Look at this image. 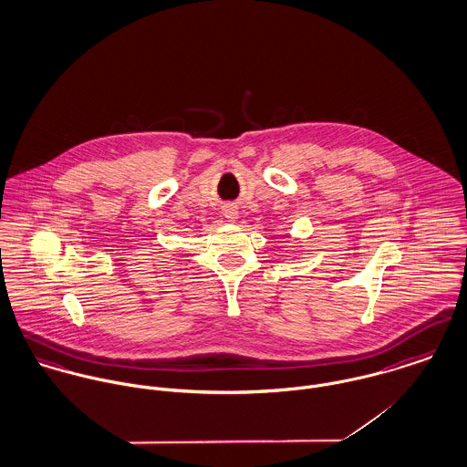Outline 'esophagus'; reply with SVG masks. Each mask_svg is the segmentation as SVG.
Here are the masks:
<instances>
[{
  "instance_id": "obj_1",
  "label": "esophagus",
  "mask_w": 467,
  "mask_h": 467,
  "mask_svg": "<svg viewBox=\"0 0 467 467\" xmlns=\"http://www.w3.org/2000/svg\"><path fill=\"white\" fill-rule=\"evenodd\" d=\"M236 216H238V211H236V209L231 208V206L225 208V218H229V220L233 222V220H236Z\"/></svg>"
}]
</instances>
